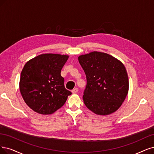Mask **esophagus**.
<instances>
[{
    "label": "esophagus",
    "instance_id": "esophagus-1",
    "mask_svg": "<svg viewBox=\"0 0 154 154\" xmlns=\"http://www.w3.org/2000/svg\"><path fill=\"white\" fill-rule=\"evenodd\" d=\"M77 92H78V88H74V89L72 91V93L73 94L76 93H77Z\"/></svg>",
    "mask_w": 154,
    "mask_h": 154
}]
</instances>
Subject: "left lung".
Instances as JSON below:
<instances>
[{
	"mask_svg": "<svg viewBox=\"0 0 154 154\" xmlns=\"http://www.w3.org/2000/svg\"><path fill=\"white\" fill-rule=\"evenodd\" d=\"M78 60L87 79L83 95L85 105L99 116L117 111L129 91L128 73L122 63L98 51L79 56Z\"/></svg>",
	"mask_w": 154,
	"mask_h": 154,
	"instance_id": "1",
	"label": "left lung"
}]
</instances>
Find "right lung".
I'll return each mask as SVG.
<instances>
[{"label":"right lung","instance_id":"obj_1","mask_svg":"<svg viewBox=\"0 0 154 154\" xmlns=\"http://www.w3.org/2000/svg\"><path fill=\"white\" fill-rule=\"evenodd\" d=\"M68 55L42 54L26 63L20 81L26 104L40 114H52L65 104L72 93L65 89L61 70Z\"/></svg>","mask_w":154,"mask_h":154}]
</instances>
